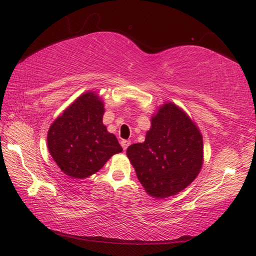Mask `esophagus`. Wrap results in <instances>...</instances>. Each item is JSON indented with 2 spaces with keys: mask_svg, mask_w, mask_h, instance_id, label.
Instances as JSON below:
<instances>
[{
  "mask_svg": "<svg viewBox=\"0 0 256 256\" xmlns=\"http://www.w3.org/2000/svg\"><path fill=\"white\" fill-rule=\"evenodd\" d=\"M131 144V141H128V140H123V141H120V146H122V148H123V150H126L128 148V146Z\"/></svg>",
  "mask_w": 256,
  "mask_h": 256,
  "instance_id": "1",
  "label": "esophagus"
}]
</instances>
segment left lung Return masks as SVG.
<instances>
[{"label":"left lung","mask_w":256,"mask_h":256,"mask_svg":"<svg viewBox=\"0 0 256 256\" xmlns=\"http://www.w3.org/2000/svg\"><path fill=\"white\" fill-rule=\"evenodd\" d=\"M126 154L149 196H176L200 172L202 136L183 110L168 102L151 120L146 141L130 146Z\"/></svg>","instance_id":"obj_1"}]
</instances>
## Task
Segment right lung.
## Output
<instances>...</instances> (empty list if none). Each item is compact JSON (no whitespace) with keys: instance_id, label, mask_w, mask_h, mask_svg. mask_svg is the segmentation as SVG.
Returning <instances> with one entry per match:
<instances>
[{"instance_id":"obj_1","label":"right lung","mask_w":256,"mask_h":256,"mask_svg":"<svg viewBox=\"0 0 256 256\" xmlns=\"http://www.w3.org/2000/svg\"><path fill=\"white\" fill-rule=\"evenodd\" d=\"M102 115V102L94 92H86L50 125L48 150L64 174L84 178L123 150L114 134L107 132Z\"/></svg>"}]
</instances>
